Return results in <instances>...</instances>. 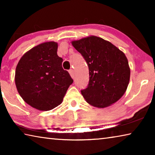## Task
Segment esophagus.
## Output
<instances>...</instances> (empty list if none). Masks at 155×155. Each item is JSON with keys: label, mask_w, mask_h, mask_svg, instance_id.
Segmentation results:
<instances>
[{"label": "esophagus", "mask_w": 155, "mask_h": 155, "mask_svg": "<svg viewBox=\"0 0 155 155\" xmlns=\"http://www.w3.org/2000/svg\"><path fill=\"white\" fill-rule=\"evenodd\" d=\"M69 73H70V76H71L72 78H74V70H70V71H69Z\"/></svg>", "instance_id": "1"}]
</instances>
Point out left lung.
<instances>
[{
    "mask_svg": "<svg viewBox=\"0 0 155 155\" xmlns=\"http://www.w3.org/2000/svg\"><path fill=\"white\" fill-rule=\"evenodd\" d=\"M87 62L89 85L81 91L91 105L105 108L122 98L130 81L128 59L122 51L110 41L90 35L71 41Z\"/></svg>",
    "mask_w": 155,
    "mask_h": 155,
    "instance_id": "obj_1",
    "label": "left lung"
}]
</instances>
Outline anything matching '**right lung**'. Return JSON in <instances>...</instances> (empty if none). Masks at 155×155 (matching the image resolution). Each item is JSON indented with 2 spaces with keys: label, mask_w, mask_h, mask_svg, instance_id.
Wrapping results in <instances>:
<instances>
[{
  "label": "right lung",
  "mask_w": 155,
  "mask_h": 155,
  "mask_svg": "<svg viewBox=\"0 0 155 155\" xmlns=\"http://www.w3.org/2000/svg\"><path fill=\"white\" fill-rule=\"evenodd\" d=\"M58 43L46 41L26 52L18 61L15 83L26 103L40 111H49L62 103L73 83L57 55Z\"/></svg>",
  "instance_id": "obj_1"
}]
</instances>
